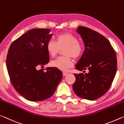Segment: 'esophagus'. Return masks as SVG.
Returning a JSON list of instances; mask_svg holds the SVG:
<instances>
[{
  "label": "esophagus",
  "mask_w": 124,
  "mask_h": 124,
  "mask_svg": "<svg viewBox=\"0 0 124 124\" xmlns=\"http://www.w3.org/2000/svg\"><path fill=\"white\" fill-rule=\"evenodd\" d=\"M67 74H68V73L66 72H62V75H63V76H66Z\"/></svg>",
  "instance_id": "esophagus-1"
}]
</instances>
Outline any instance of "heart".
<instances>
[{
    "mask_svg": "<svg viewBox=\"0 0 124 124\" xmlns=\"http://www.w3.org/2000/svg\"><path fill=\"white\" fill-rule=\"evenodd\" d=\"M48 53L54 57L62 50L64 56L53 60L50 64L53 67L62 71H66L73 65L72 57L78 59L84 52V46L78 40L75 35L70 32H64L58 34L56 41L49 40L46 46Z\"/></svg>",
    "mask_w": 124,
    "mask_h": 124,
    "instance_id": "obj_1",
    "label": "heart"
}]
</instances>
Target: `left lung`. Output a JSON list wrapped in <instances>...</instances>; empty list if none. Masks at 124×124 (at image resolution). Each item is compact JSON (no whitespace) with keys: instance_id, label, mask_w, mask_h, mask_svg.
I'll use <instances>...</instances> for the list:
<instances>
[{"instance_id":"left-lung-1","label":"left lung","mask_w":124,"mask_h":124,"mask_svg":"<svg viewBox=\"0 0 124 124\" xmlns=\"http://www.w3.org/2000/svg\"><path fill=\"white\" fill-rule=\"evenodd\" d=\"M84 42L85 49L75 69H88V74H74L72 89L77 96L90 101L98 99L109 90L117 69L115 50L109 40L98 32L80 26L76 30Z\"/></svg>"}]
</instances>
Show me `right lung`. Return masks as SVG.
Listing matches in <instances>:
<instances>
[{"instance_id": "add662e5", "label": "right lung", "mask_w": 124, "mask_h": 124, "mask_svg": "<svg viewBox=\"0 0 124 124\" xmlns=\"http://www.w3.org/2000/svg\"><path fill=\"white\" fill-rule=\"evenodd\" d=\"M49 28L30 30L11 43L7 56V68L15 90L30 101L50 98L60 82L62 73L56 68H43L49 62L46 46L53 34Z\"/></svg>"}]
</instances>
